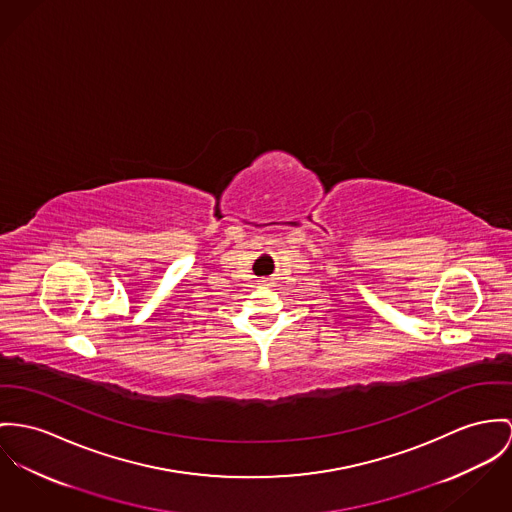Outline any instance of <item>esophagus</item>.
Instances as JSON below:
<instances>
[{
	"label": "esophagus",
	"instance_id": "1",
	"mask_svg": "<svg viewBox=\"0 0 512 512\" xmlns=\"http://www.w3.org/2000/svg\"><path fill=\"white\" fill-rule=\"evenodd\" d=\"M259 284H261V286H269V280L263 278V280H259Z\"/></svg>",
	"mask_w": 512,
	"mask_h": 512
}]
</instances>
